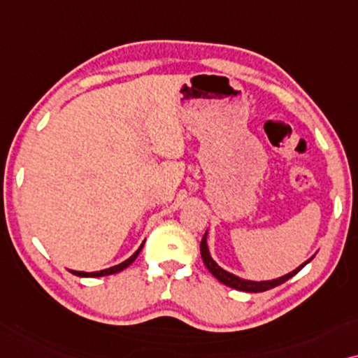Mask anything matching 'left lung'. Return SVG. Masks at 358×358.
Here are the masks:
<instances>
[{"label":"left lung","mask_w":358,"mask_h":358,"mask_svg":"<svg viewBox=\"0 0 358 358\" xmlns=\"http://www.w3.org/2000/svg\"><path fill=\"white\" fill-rule=\"evenodd\" d=\"M206 237H208V232L204 234V237L201 239V244H199V249H201V257H203V262L204 265H206V268L211 271L213 276H216L219 282L226 285V287H231L234 289H239V292H247V293H262V292H266V289H271L275 287H278V285H282L285 282H288L292 276H294L298 273L299 270L303 268L304 265H308L309 262H311L314 257L311 259L304 262L303 265H299L296 270L289 271V273L280 276V278H275V280H266V282H252V280H244V278H239V276L229 273L224 268H221L216 262L213 260L211 254H209V249H208V242H206Z\"/></svg>","instance_id":"left-lung-1"}]
</instances>
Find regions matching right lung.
<instances>
[{
	"label": "right lung",
	"mask_w": 358,
	"mask_h": 358,
	"mask_svg": "<svg viewBox=\"0 0 358 358\" xmlns=\"http://www.w3.org/2000/svg\"><path fill=\"white\" fill-rule=\"evenodd\" d=\"M142 247H144V242H142L139 249H137V250L134 252V254H132V255L129 257V259L124 260L122 264H119V265L109 266V268H106V270H99V271H76V270H70V271H71V273H73V275H76V276H85V278H88V276H104V275L117 273V271H122L124 268H127V266H129V265L132 264V262H134V260L137 259V255L141 254Z\"/></svg>",
	"instance_id": "1"
}]
</instances>
